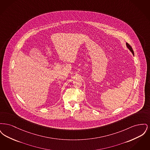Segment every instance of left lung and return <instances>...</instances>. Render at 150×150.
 Wrapping results in <instances>:
<instances>
[{
    "mask_svg": "<svg viewBox=\"0 0 150 150\" xmlns=\"http://www.w3.org/2000/svg\"><path fill=\"white\" fill-rule=\"evenodd\" d=\"M126 44H127V47L128 48L129 50H130V52L133 53V54L134 55V51H133V49H132V48L131 47V46L128 43H126Z\"/></svg>",
    "mask_w": 150,
    "mask_h": 150,
    "instance_id": "1",
    "label": "left lung"
}]
</instances>
